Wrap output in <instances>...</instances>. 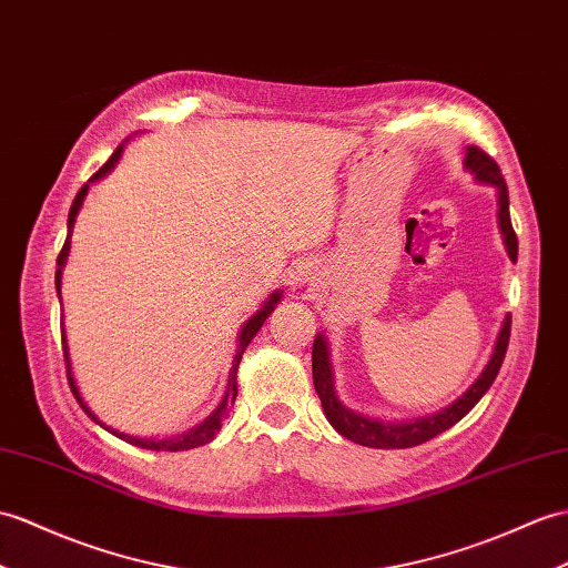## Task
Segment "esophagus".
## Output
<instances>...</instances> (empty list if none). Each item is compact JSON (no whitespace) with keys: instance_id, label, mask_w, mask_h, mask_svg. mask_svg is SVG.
Wrapping results in <instances>:
<instances>
[{"instance_id":"obj_1","label":"esophagus","mask_w":568,"mask_h":568,"mask_svg":"<svg viewBox=\"0 0 568 568\" xmlns=\"http://www.w3.org/2000/svg\"><path fill=\"white\" fill-rule=\"evenodd\" d=\"M314 278H316V271H314L312 263H297V266L287 271V285L293 290L314 283Z\"/></svg>"}]
</instances>
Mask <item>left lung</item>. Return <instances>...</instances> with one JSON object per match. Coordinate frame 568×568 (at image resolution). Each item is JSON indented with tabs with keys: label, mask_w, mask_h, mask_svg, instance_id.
<instances>
[{
	"label": "left lung",
	"mask_w": 568,
	"mask_h": 568,
	"mask_svg": "<svg viewBox=\"0 0 568 568\" xmlns=\"http://www.w3.org/2000/svg\"><path fill=\"white\" fill-rule=\"evenodd\" d=\"M465 166L471 171L474 179L479 183H489V186L496 189L498 195V230L504 234V244L510 261H518V236L513 232L510 224V210H508V186L504 181V174H500L498 164L491 160L484 150L474 148L469 144L467 154H465ZM508 338H510V316L504 320V326H500L496 346L489 363L477 377V382L463 394V397L455 399L450 406H445L443 412H435L424 418H414V420H379L363 416L358 412H353L346 404H341L334 389V373H332V361H328V346L324 334H316L314 346H312V377H314V389L320 394L324 414L344 438L365 445V447H379V450H402V447H414L426 443L435 435H440L443 430L453 428L459 418H465L477 402L484 397L486 389L494 385V379L500 371V363L506 358L508 351Z\"/></svg>",
	"instance_id": "obj_1"
}]
</instances>
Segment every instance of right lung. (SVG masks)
Wrapping results in <instances>:
<instances>
[{"instance_id":"add662e5","label":"right lung","mask_w":568,"mask_h":568,"mask_svg":"<svg viewBox=\"0 0 568 568\" xmlns=\"http://www.w3.org/2000/svg\"><path fill=\"white\" fill-rule=\"evenodd\" d=\"M121 152H123V144H121V148H118V150L111 154V160L105 162V164L97 171L94 176H91V181H99L101 176L109 174V171L115 166L118 156H121ZM87 191H89V183H84V186L79 189V193L74 195V203H72V207H70V217H68V240H64V244H62V252L58 254L55 287H58V297H60V300H62V295H60L62 268H64V261H68V256H70V236H72V227H74V220H77L79 207H82V203H84V195H87ZM278 302H281V290H275V293L266 300V305H263V307L252 316V320H248V322L242 326L240 344H236V353H234L232 371H230V379H227V392H224V397H222L220 406H217L215 412L210 414L205 420H201V424L193 426V428H191V430H186V433L176 435V438H164V440H156V438H135V435H128V433H121V430H113L111 426H105L103 420H99L94 414H91V408H89V406H87V402L82 399V394H79V389H77V382H74V377H72V365H70V353H68V336H64V324H60V326H62V351H64V363H68V379H70L72 394L77 397L79 406H82L84 412L89 414V418H91V420H97V424H99L101 428H105L109 433H113L115 438H121V440H125V443H130V445H138V447H144V450H156V453H179V450H193V447H201V445H205V443H210V440L215 438L217 430L222 428V420L230 416V408H232V404H234V399H236V367H240V361H242V355H244L246 346L252 344V338L256 336V332H258V328L263 326V322L268 320V314L273 312V307H275V305H278Z\"/></svg>"}]
</instances>
